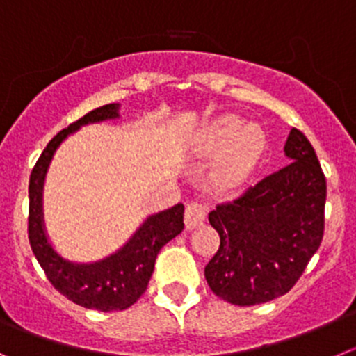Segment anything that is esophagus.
Instances as JSON below:
<instances>
[{
    "mask_svg": "<svg viewBox=\"0 0 356 356\" xmlns=\"http://www.w3.org/2000/svg\"><path fill=\"white\" fill-rule=\"evenodd\" d=\"M204 222H206V207L198 204V202H190L184 211L186 229L193 230L200 227Z\"/></svg>",
    "mask_w": 356,
    "mask_h": 356,
    "instance_id": "34e87169",
    "label": "esophagus"
}]
</instances>
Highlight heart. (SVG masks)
I'll return each mask as SVG.
<instances>
[{
	"instance_id": "heart-1",
	"label": "heart",
	"mask_w": 356,
	"mask_h": 356,
	"mask_svg": "<svg viewBox=\"0 0 356 356\" xmlns=\"http://www.w3.org/2000/svg\"><path fill=\"white\" fill-rule=\"evenodd\" d=\"M266 140L259 127L245 126L241 118L223 117L198 131L191 140V152L204 158L222 156L216 179L225 186H238L254 170Z\"/></svg>"
}]
</instances>
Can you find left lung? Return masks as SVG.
I'll return each instance as SVG.
<instances>
[{"instance_id":"8db88e82","label":"left lung","mask_w":356,"mask_h":356,"mask_svg":"<svg viewBox=\"0 0 356 356\" xmlns=\"http://www.w3.org/2000/svg\"><path fill=\"white\" fill-rule=\"evenodd\" d=\"M291 163L209 213L220 248L206 266L211 291L239 307L271 302L318 252L325 230L326 179L305 134L291 129Z\"/></svg>"}]
</instances>
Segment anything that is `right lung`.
<instances>
[{
    "instance_id": "obj_1",
    "label": "right lung",
    "mask_w": 356,
    "mask_h": 356,
    "mask_svg": "<svg viewBox=\"0 0 356 356\" xmlns=\"http://www.w3.org/2000/svg\"><path fill=\"white\" fill-rule=\"evenodd\" d=\"M120 104H106L86 113L78 122L60 131L44 149L30 175V216H28V238L38 264L42 266L54 289L60 291L70 302L85 309L101 312L124 310L133 305L145 293L154 271L159 250L184 229V206L170 207L147 216L145 222L127 239L124 246L108 257L94 262H74L54 250L47 238L44 225L42 191L47 168L54 152L69 134L88 124L115 120L120 117Z\"/></svg>"
}]
</instances>
